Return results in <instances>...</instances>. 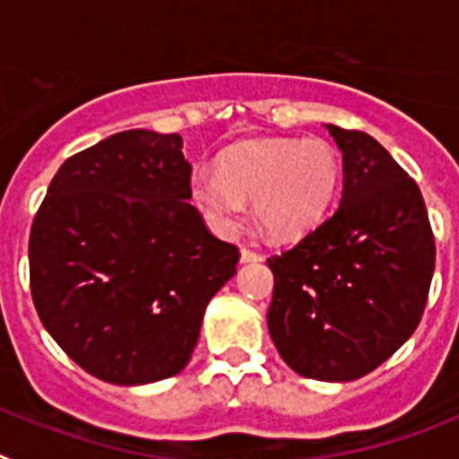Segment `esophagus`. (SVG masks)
Returning a JSON list of instances; mask_svg holds the SVG:
<instances>
[{
	"label": "esophagus",
	"instance_id": "1",
	"mask_svg": "<svg viewBox=\"0 0 459 459\" xmlns=\"http://www.w3.org/2000/svg\"><path fill=\"white\" fill-rule=\"evenodd\" d=\"M240 261L242 263H258V261H263V256H261V254L252 252V249H247V247H242V249H240Z\"/></svg>",
	"mask_w": 459,
	"mask_h": 459
}]
</instances>
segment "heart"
Listing matches in <instances>:
<instances>
[{
    "label": "heart",
    "instance_id": "b5f03b06",
    "mask_svg": "<svg viewBox=\"0 0 459 459\" xmlns=\"http://www.w3.org/2000/svg\"><path fill=\"white\" fill-rule=\"evenodd\" d=\"M342 182V157L324 138H265L235 145L219 170L198 166L191 196L217 233L233 235L254 201L256 221L274 240H298L316 229Z\"/></svg>",
    "mask_w": 459,
    "mask_h": 459
}]
</instances>
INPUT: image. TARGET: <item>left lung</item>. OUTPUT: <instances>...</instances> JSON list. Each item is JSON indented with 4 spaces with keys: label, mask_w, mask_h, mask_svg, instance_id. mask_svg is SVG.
Segmentation results:
<instances>
[{
    "label": "left lung",
    "mask_w": 459,
    "mask_h": 459,
    "mask_svg": "<svg viewBox=\"0 0 459 459\" xmlns=\"http://www.w3.org/2000/svg\"><path fill=\"white\" fill-rule=\"evenodd\" d=\"M344 163L340 207L293 249L268 258V330L300 377L353 381L418 328L434 235L416 182L362 131L325 125Z\"/></svg>",
    "instance_id": "1"
}]
</instances>
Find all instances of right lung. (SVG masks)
I'll list each match as a JSON object with an SVG mask.
<instances>
[{"mask_svg": "<svg viewBox=\"0 0 459 459\" xmlns=\"http://www.w3.org/2000/svg\"><path fill=\"white\" fill-rule=\"evenodd\" d=\"M178 134L131 129L62 163L30 233L43 328L91 377L154 384L186 368L238 247L189 205Z\"/></svg>", "mask_w": 459, "mask_h": 459, "instance_id": "obj_1", "label": "right lung"}]
</instances>
